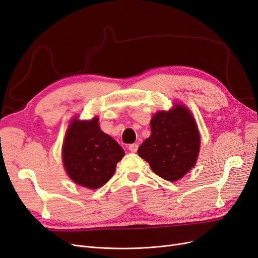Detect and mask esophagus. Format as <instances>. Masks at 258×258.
Returning <instances> with one entry per match:
<instances>
[{
    "label": "esophagus",
    "instance_id": "esophagus-1",
    "mask_svg": "<svg viewBox=\"0 0 258 258\" xmlns=\"http://www.w3.org/2000/svg\"><path fill=\"white\" fill-rule=\"evenodd\" d=\"M128 150H130L131 152H137V150H138V145H137V144H132V145H130V146H128Z\"/></svg>",
    "mask_w": 258,
    "mask_h": 258
}]
</instances>
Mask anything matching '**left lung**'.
Segmentation results:
<instances>
[{"instance_id": "1", "label": "left lung", "mask_w": 258, "mask_h": 258, "mask_svg": "<svg viewBox=\"0 0 258 258\" xmlns=\"http://www.w3.org/2000/svg\"><path fill=\"white\" fill-rule=\"evenodd\" d=\"M151 136L138 149V155L153 172L168 181H177L196 163L201 136L192 113L182 105L159 111L150 122Z\"/></svg>"}]
</instances>
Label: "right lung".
<instances>
[{"instance_id":"1","label":"right lung","mask_w":258,"mask_h":258,"mask_svg":"<svg viewBox=\"0 0 258 258\" xmlns=\"http://www.w3.org/2000/svg\"><path fill=\"white\" fill-rule=\"evenodd\" d=\"M124 150L99 128L98 119L72 121L66 132L62 159L70 178L81 186L98 188L114 173Z\"/></svg>"}]
</instances>
